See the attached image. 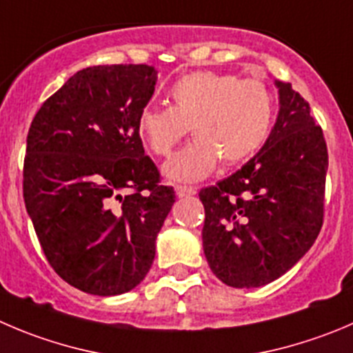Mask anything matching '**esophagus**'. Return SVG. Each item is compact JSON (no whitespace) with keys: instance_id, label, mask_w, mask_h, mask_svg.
Masks as SVG:
<instances>
[{"instance_id":"obj_1","label":"esophagus","mask_w":353,"mask_h":353,"mask_svg":"<svg viewBox=\"0 0 353 353\" xmlns=\"http://www.w3.org/2000/svg\"><path fill=\"white\" fill-rule=\"evenodd\" d=\"M174 192H176V196L179 197H190L194 196V194L197 192L194 187H187V185H176L174 187Z\"/></svg>"}]
</instances>
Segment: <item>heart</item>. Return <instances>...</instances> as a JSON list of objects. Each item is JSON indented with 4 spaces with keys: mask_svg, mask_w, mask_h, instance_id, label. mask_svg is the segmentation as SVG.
Listing matches in <instances>:
<instances>
[{
    "mask_svg": "<svg viewBox=\"0 0 353 353\" xmlns=\"http://www.w3.org/2000/svg\"><path fill=\"white\" fill-rule=\"evenodd\" d=\"M171 105H145L137 117L140 140L156 156H170L187 130L196 139L163 166L173 182H199L223 159L237 164L268 139L275 100L260 79L213 70L190 72L170 88Z\"/></svg>",
    "mask_w": 353,
    "mask_h": 353,
    "instance_id": "obj_1",
    "label": "heart"
}]
</instances>
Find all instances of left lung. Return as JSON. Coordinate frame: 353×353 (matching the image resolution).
<instances>
[{
    "label": "left lung",
    "mask_w": 353,
    "mask_h": 353,
    "mask_svg": "<svg viewBox=\"0 0 353 353\" xmlns=\"http://www.w3.org/2000/svg\"><path fill=\"white\" fill-rule=\"evenodd\" d=\"M279 112L256 156L199 192L203 248L227 286L260 288L279 279L317 239L324 216L327 147L307 100L275 79Z\"/></svg>",
    "instance_id": "1"
}]
</instances>
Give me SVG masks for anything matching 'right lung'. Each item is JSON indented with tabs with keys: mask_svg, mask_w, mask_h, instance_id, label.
<instances>
[{
	"mask_svg": "<svg viewBox=\"0 0 353 353\" xmlns=\"http://www.w3.org/2000/svg\"><path fill=\"white\" fill-rule=\"evenodd\" d=\"M156 81L145 63L86 67L29 128L26 210L53 270L85 293L114 296L145 279L174 203L137 133Z\"/></svg>",
	"mask_w": 353,
	"mask_h": 353,
	"instance_id": "right-lung-1",
	"label": "right lung"
}]
</instances>
